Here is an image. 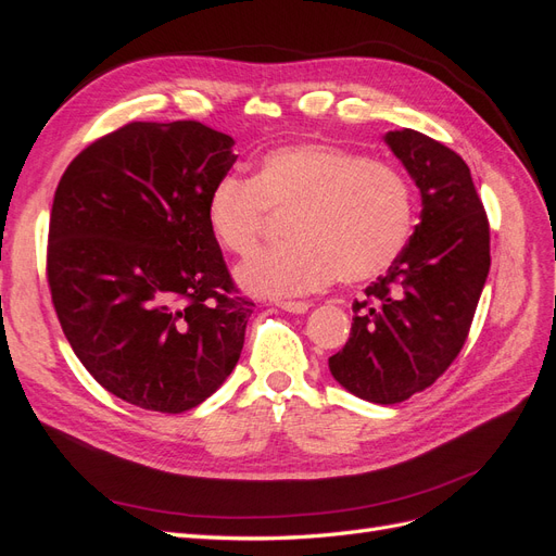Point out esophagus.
<instances>
[{"instance_id":"34e87169","label":"esophagus","mask_w":556,"mask_h":556,"mask_svg":"<svg viewBox=\"0 0 556 556\" xmlns=\"http://www.w3.org/2000/svg\"><path fill=\"white\" fill-rule=\"evenodd\" d=\"M276 306H278V308H282V311H288V313H294V315H299V313H306V311L311 308L308 301H290V299L276 301Z\"/></svg>"}]
</instances>
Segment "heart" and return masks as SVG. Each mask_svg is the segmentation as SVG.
I'll return each mask as SVG.
<instances>
[{"mask_svg":"<svg viewBox=\"0 0 556 556\" xmlns=\"http://www.w3.org/2000/svg\"><path fill=\"white\" fill-rule=\"evenodd\" d=\"M268 211L290 213V243L239 266L248 292L292 296L376 278L408 245L415 227L413 188L396 166L341 146L296 141L264 153L252 178L227 174L206 194L204 220L231 255H250Z\"/></svg>","mask_w":556,"mask_h":556,"instance_id":"1","label":"heart"}]
</instances>
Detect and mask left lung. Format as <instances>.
<instances>
[{
    "label": "left lung",
    "mask_w": 556,
    "mask_h": 556,
    "mask_svg": "<svg viewBox=\"0 0 556 556\" xmlns=\"http://www.w3.org/2000/svg\"><path fill=\"white\" fill-rule=\"evenodd\" d=\"M384 141L422 194V220L352 304L350 339L329 368L348 392L390 406L431 387L462 352L490 274V220L454 150L415 129Z\"/></svg>",
    "instance_id": "left-lung-1"
}]
</instances>
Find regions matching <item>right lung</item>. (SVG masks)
I'll return each instance as SVG.
<instances>
[{
	"mask_svg": "<svg viewBox=\"0 0 556 556\" xmlns=\"http://www.w3.org/2000/svg\"><path fill=\"white\" fill-rule=\"evenodd\" d=\"M197 121L129 123L74 157L55 190L46 276L66 341L131 406L185 413L237 366L252 301L204 220L237 162Z\"/></svg>",
	"mask_w": 556,
	"mask_h": 556,
	"instance_id": "right-lung-1",
	"label": "right lung"
}]
</instances>
